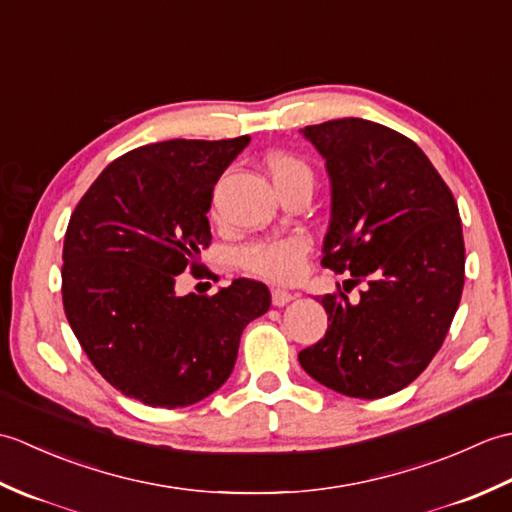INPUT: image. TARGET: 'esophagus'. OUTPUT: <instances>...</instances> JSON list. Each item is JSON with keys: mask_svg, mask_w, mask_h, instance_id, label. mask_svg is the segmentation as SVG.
I'll return each instance as SVG.
<instances>
[{"mask_svg": "<svg viewBox=\"0 0 512 512\" xmlns=\"http://www.w3.org/2000/svg\"><path fill=\"white\" fill-rule=\"evenodd\" d=\"M292 299H295V295H292V292H288V290H279V288L273 290V306H277V308L286 306V303H290Z\"/></svg>", "mask_w": 512, "mask_h": 512, "instance_id": "1", "label": "esophagus"}]
</instances>
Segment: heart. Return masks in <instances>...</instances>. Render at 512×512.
I'll return each instance as SVG.
<instances>
[{
	"label": "heart",
	"mask_w": 512,
	"mask_h": 512,
	"mask_svg": "<svg viewBox=\"0 0 512 512\" xmlns=\"http://www.w3.org/2000/svg\"><path fill=\"white\" fill-rule=\"evenodd\" d=\"M266 169L275 182L277 191H284L292 184H312V169L306 160L292 154H273L266 160ZM310 242L303 235H286L273 239H259L239 250V266L248 275L273 281V284H288L295 281L303 268V259L308 255Z\"/></svg>",
	"instance_id": "b5f03b06"
}]
</instances>
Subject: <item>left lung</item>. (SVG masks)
I'll list each match as a JSON object with an SVG mask.
<instances>
[{
    "label": "left lung",
    "mask_w": 512,
    "mask_h": 512,
    "mask_svg": "<svg viewBox=\"0 0 512 512\" xmlns=\"http://www.w3.org/2000/svg\"><path fill=\"white\" fill-rule=\"evenodd\" d=\"M301 132L332 182L321 264L365 288L358 303L341 288L321 297L328 332L299 363L343 396L396 394L427 369L460 306L458 204L422 149L394 129L339 118Z\"/></svg>",
    "instance_id": "left-lung-1"
}]
</instances>
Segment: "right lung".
<instances>
[{
	"label": "right lung",
	"mask_w": 512,
	"mask_h": 512,
	"mask_svg": "<svg viewBox=\"0 0 512 512\" xmlns=\"http://www.w3.org/2000/svg\"><path fill=\"white\" fill-rule=\"evenodd\" d=\"M250 143L165 140L103 169L70 217L61 295L70 328L99 374L149 407H189L231 376L246 325L270 308L262 281L180 297L211 244L213 189Z\"/></svg>",
	"instance_id": "1"
}]
</instances>
